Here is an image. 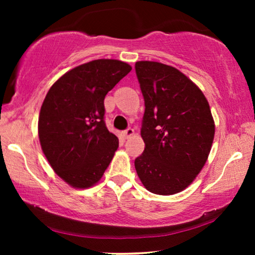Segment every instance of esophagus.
Wrapping results in <instances>:
<instances>
[{
	"label": "esophagus",
	"instance_id": "1",
	"mask_svg": "<svg viewBox=\"0 0 255 255\" xmlns=\"http://www.w3.org/2000/svg\"><path fill=\"white\" fill-rule=\"evenodd\" d=\"M133 134H134V130H133V128H128V130H125V131L123 132V135H124L125 139L131 138Z\"/></svg>",
	"mask_w": 255,
	"mask_h": 255
}]
</instances>
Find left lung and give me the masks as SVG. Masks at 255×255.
<instances>
[{"label":"left lung","instance_id":"1","mask_svg":"<svg viewBox=\"0 0 255 255\" xmlns=\"http://www.w3.org/2000/svg\"><path fill=\"white\" fill-rule=\"evenodd\" d=\"M135 73L145 100L144 153L134 160L141 183L156 195L189 187L207 162L215 121L202 90L173 66L137 61Z\"/></svg>","mask_w":255,"mask_h":255}]
</instances>
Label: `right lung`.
Instances as JSON below:
<instances>
[{"instance_id":"obj_1","label":"right lung","mask_w":255,"mask_h":255,"mask_svg":"<svg viewBox=\"0 0 255 255\" xmlns=\"http://www.w3.org/2000/svg\"><path fill=\"white\" fill-rule=\"evenodd\" d=\"M132 67L97 59L66 72L48 90L38 118L41 151L68 186L87 189L102 179L118 148L103 121L104 97Z\"/></svg>"}]
</instances>
